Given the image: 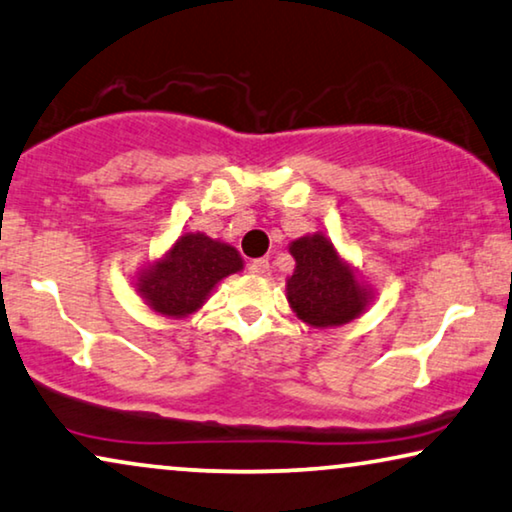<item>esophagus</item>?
Segmentation results:
<instances>
[{"label":"esophagus","mask_w":512,"mask_h":512,"mask_svg":"<svg viewBox=\"0 0 512 512\" xmlns=\"http://www.w3.org/2000/svg\"><path fill=\"white\" fill-rule=\"evenodd\" d=\"M247 268L251 274H258V277H268L270 274V263L265 261V258H256V261H251Z\"/></svg>","instance_id":"34e87169"}]
</instances>
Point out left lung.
Wrapping results in <instances>:
<instances>
[{"label":"left lung","instance_id":"8db88e82","mask_svg":"<svg viewBox=\"0 0 512 512\" xmlns=\"http://www.w3.org/2000/svg\"><path fill=\"white\" fill-rule=\"evenodd\" d=\"M291 254L298 265L286 291L302 321L314 328H330L353 321L365 309L369 295L323 235L295 240Z\"/></svg>","mask_w":512,"mask_h":512}]
</instances>
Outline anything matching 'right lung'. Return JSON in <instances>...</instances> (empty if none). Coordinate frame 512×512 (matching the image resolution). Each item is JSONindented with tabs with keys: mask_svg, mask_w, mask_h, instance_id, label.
I'll list each match as a JSON object with an SVG mask.
<instances>
[{
	"mask_svg": "<svg viewBox=\"0 0 512 512\" xmlns=\"http://www.w3.org/2000/svg\"><path fill=\"white\" fill-rule=\"evenodd\" d=\"M238 270L242 258L233 247L203 233H187L164 261L143 272L138 291L159 314L187 316L203 305L219 279Z\"/></svg>",
	"mask_w": 512,
	"mask_h": 512,
	"instance_id": "obj_1",
	"label": "right lung"
}]
</instances>
